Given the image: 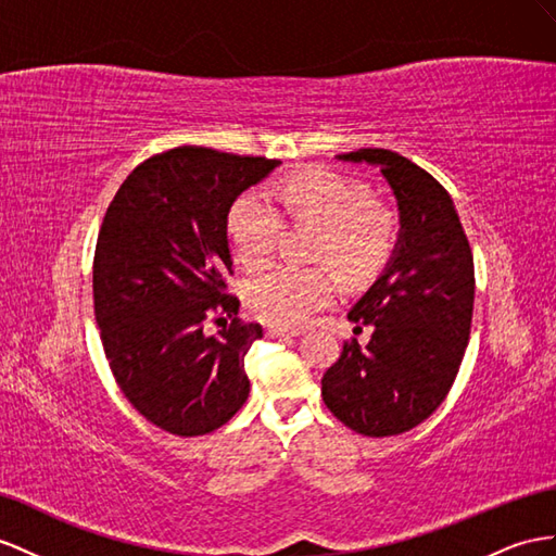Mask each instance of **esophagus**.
I'll list each match as a JSON object with an SVG mask.
<instances>
[{
    "mask_svg": "<svg viewBox=\"0 0 556 556\" xmlns=\"http://www.w3.org/2000/svg\"><path fill=\"white\" fill-rule=\"evenodd\" d=\"M267 336H273V338H281V340H289V338H295L298 333L301 331H289V329H281V326H273V324H267Z\"/></svg>",
    "mask_w": 556,
    "mask_h": 556,
    "instance_id": "1",
    "label": "esophagus"
}]
</instances>
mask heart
<instances>
[{"label":"heart","mask_w":556,"mask_h":556,"mask_svg":"<svg viewBox=\"0 0 556 556\" xmlns=\"http://www.w3.org/2000/svg\"><path fill=\"white\" fill-rule=\"evenodd\" d=\"M283 217L293 225H319L317 261L333 263L352 281L376 277L400 241V220L368 188L333 168L312 166L269 185L267 192L237 197L227 213V237L241 265L253 269L275 253L287 232ZM338 291L331 267L275 263L249 277L244 301L267 324L301 326Z\"/></svg>","instance_id":"obj_1"}]
</instances>
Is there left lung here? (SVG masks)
Segmentation results:
<instances>
[{
    "label": "left lung",
    "mask_w": 556,
    "mask_h": 556,
    "mask_svg": "<svg viewBox=\"0 0 556 556\" xmlns=\"http://www.w3.org/2000/svg\"><path fill=\"white\" fill-rule=\"evenodd\" d=\"M380 168L396 197L402 232L390 265L348 319L374 326L362 348L345 340L321 378L331 414L364 437L414 430L446 400L469 340L475 261L448 192L425 168L382 148L338 154Z\"/></svg>",
    "instance_id": "left-lung-1"
}]
</instances>
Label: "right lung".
Wrapping results in <instances>:
<instances>
[{
	"label": "right lung",
	"instance_id": "add662e5",
	"mask_svg": "<svg viewBox=\"0 0 556 556\" xmlns=\"http://www.w3.org/2000/svg\"><path fill=\"white\" fill-rule=\"evenodd\" d=\"M277 164L180 146L138 164L105 211L93 255L103 350L126 400L168 434H208L247 402L244 357L263 329L227 293V213ZM208 320L224 329L208 334Z\"/></svg>",
	"mask_w": 556,
	"mask_h": 556
}]
</instances>
